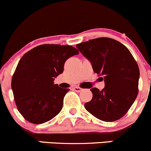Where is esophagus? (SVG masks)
I'll list each match as a JSON object with an SVG mask.
<instances>
[{
	"label": "esophagus",
	"mask_w": 151,
	"mask_h": 151,
	"mask_svg": "<svg viewBox=\"0 0 151 151\" xmlns=\"http://www.w3.org/2000/svg\"><path fill=\"white\" fill-rule=\"evenodd\" d=\"M73 89H74V91H76V92H81V91L82 90V89L81 88V87H74Z\"/></svg>",
	"instance_id": "esophagus-1"
}]
</instances>
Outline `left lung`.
<instances>
[{
    "instance_id": "8db88e82",
    "label": "left lung",
    "mask_w": 151,
    "mask_h": 151,
    "mask_svg": "<svg viewBox=\"0 0 151 151\" xmlns=\"http://www.w3.org/2000/svg\"><path fill=\"white\" fill-rule=\"evenodd\" d=\"M76 46L105 82V88L101 91L96 87L90 89L92 99L84 107L102 121L119 120L138 94L140 71L136 61L126 46L110 38H97Z\"/></svg>"
}]
</instances>
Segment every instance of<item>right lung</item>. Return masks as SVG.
Listing matches in <instances>:
<instances>
[{"label":"right lung","mask_w":151,"mask_h":151,"mask_svg":"<svg viewBox=\"0 0 151 151\" xmlns=\"http://www.w3.org/2000/svg\"><path fill=\"white\" fill-rule=\"evenodd\" d=\"M79 54L69 45L42 44L26 52L20 59L12 80L14 100L21 115L29 122L41 124L62 110L69 89L54 84V78L64 72V63Z\"/></svg>","instance_id":"1"}]
</instances>
